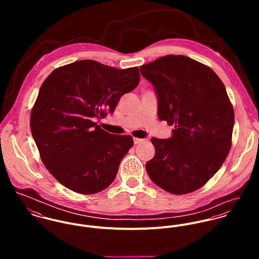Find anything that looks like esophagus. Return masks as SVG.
I'll list each match as a JSON object with an SVG mask.
<instances>
[{"label": "esophagus", "instance_id": "1", "mask_svg": "<svg viewBox=\"0 0 259 259\" xmlns=\"http://www.w3.org/2000/svg\"><path fill=\"white\" fill-rule=\"evenodd\" d=\"M143 142H144V140H142V139L134 138V143H135V145H139V144H142Z\"/></svg>", "mask_w": 259, "mask_h": 259}]
</instances>
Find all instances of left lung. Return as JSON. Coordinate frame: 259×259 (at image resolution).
<instances>
[{
  "mask_svg": "<svg viewBox=\"0 0 259 259\" xmlns=\"http://www.w3.org/2000/svg\"><path fill=\"white\" fill-rule=\"evenodd\" d=\"M154 87L157 115L174 125L167 140L151 139L155 154L146 164L150 180L172 194L205 185L231 148L233 107L209 67L182 55H168L141 67Z\"/></svg>",
  "mask_w": 259,
  "mask_h": 259,
  "instance_id": "8db88e82",
  "label": "left lung"
}]
</instances>
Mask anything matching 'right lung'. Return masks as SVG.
I'll list each match as a JSON object with an SVG mask.
<instances>
[{
	"mask_svg": "<svg viewBox=\"0 0 259 259\" xmlns=\"http://www.w3.org/2000/svg\"><path fill=\"white\" fill-rule=\"evenodd\" d=\"M139 82L138 67L118 70L93 60L60 67L45 79L31 131L42 163L60 184L94 194L113 182L134 140L111 135L95 120L114 111Z\"/></svg>",
	"mask_w": 259,
	"mask_h": 259,
	"instance_id": "add662e5",
	"label": "right lung"
}]
</instances>
